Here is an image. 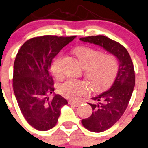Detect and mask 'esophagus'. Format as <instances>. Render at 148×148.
Instances as JSON below:
<instances>
[{"label":"esophagus","mask_w":148,"mask_h":148,"mask_svg":"<svg viewBox=\"0 0 148 148\" xmlns=\"http://www.w3.org/2000/svg\"><path fill=\"white\" fill-rule=\"evenodd\" d=\"M69 104H70V105H71V106H74L77 107V106H79L81 103L79 102H75V101H69Z\"/></svg>","instance_id":"1"}]
</instances>
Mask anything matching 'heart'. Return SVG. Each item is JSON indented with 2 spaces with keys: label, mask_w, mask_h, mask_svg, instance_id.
<instances>
[{
  "label": "heart",
  "mask_w": 148,
  "mask_h": 148,
  "mask_svg": "<svg viewBox=\"0 0 148 148\" xmlns=\"http://www.w3.org/2000/svg\"><path fill=\"white\" fill-rule=\"evenodd\" d=\"M78 61L86 69V78L96 91L106 89L113 83L119 69V62L114 55L103 54L89 47H79L74 49ZM62 54H59L51 66L57 79L62 77L61 63ZM89 87L84 81L74 78L66 79L59 88L60 94L67 99L77 100L88 93Z\"/></svg>",
  "instance_id": "b5f03b06"
}]
</instances>
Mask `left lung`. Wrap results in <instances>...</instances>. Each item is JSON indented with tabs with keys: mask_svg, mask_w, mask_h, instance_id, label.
<instances>
[{
	"mask_svg": "<svg viewBox=\"0 0 148 148\" xmlns=\"http://www.w3.org/2000/svg\"><path fill=\"white\" fill-rule=\"evenodd\" d=\"M84 42L103 48L117 58L119 63L117 76L108 91L92 98L95 103L90 117L82 121L87 130L100 133L113 126L125 112L135 86V71L130 56L121 44L103 35L81 37Z\"/></svg>",
	"mask_w": 148,
	"mask_h": 148,
	"instance_id": "left-lung-1",
	"label": "left lung"
}]
</instances>
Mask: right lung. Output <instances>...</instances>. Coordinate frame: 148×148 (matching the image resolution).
Listing matches in <instances>:
<instances>
[{
	"label": "right lung",
	"mask_w": 148,
	"mask_h": 148,
	"mask_svg": "<svg viewBox=\"0 0 148 148\" xmlns=\"http://www.w3.org/2000/svg\"><path fill=\"white\" fill-rule=\"evenodd\" d=\"M76 36L52 35L33 37L22 45L13 66L12 86L21 113L37 130L45 131L55 126L61 108L68 103L54 91L49 71L52 60Z\"/></svg>",
	"instance_id": "1"
}]
</instances>
